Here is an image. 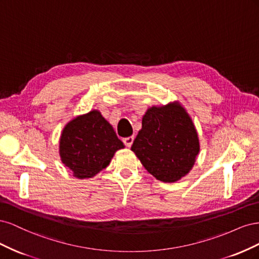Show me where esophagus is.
<instances>
[{
  "instance_id": "34e87169",
  "label": "esophagus",
  "mask_w": 259,
  "mask_h": 259,
  "mask_svg": "<svg viewBox=\"0 0 259 259\" xmlns=\"http://www.w3.org/2000/svg\"><path fill=\"white\" fill-rule=\"evenodd\" d=\"M133 142H134V136H130L123 139V143L126 147H131L133 145Z\"/></svg>"
}]
</instances>
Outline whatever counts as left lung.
Returning <instances> with one entry per match:
<instances>
[{
  "label": "left lung",
  "instance_id": "8db88e82",
  "mask_svg": "<svg viewBox=\"0 0 259 259\" xmlns=\"http://www.w3.org/2000/svg\"><path fill=\"white\" fill-rule=\"evenodd\" d=\"M132 150L156 179L174 183L189 173L200 145L190 116L171 104L149 109Z\"/></svg>",
  "mask_w": 259,
  "mask_h": 259
}]
</instances>
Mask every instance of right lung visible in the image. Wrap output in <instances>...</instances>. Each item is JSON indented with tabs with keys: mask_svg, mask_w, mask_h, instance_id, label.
I'll list each match as a JSON object with an SVG mask.
<instances>
[{
	"mask_svg": "<svg viewBox=\"0 0 259 259\" xmlns=\"http://www.w3.org/2000/svg\"><path fill=\"white\" fill-rule=\"evenodd\" d=\"M124 148L112 126L98 111L77 116L62 131L61 161L77 178L95 176L110 163L115 151Z\"/></svg>",
	"mask_w": 259,
	"mask_h": 259,
	"instance_id": "right-lung-1",
	"label": "right lung"
}]
</instances>
